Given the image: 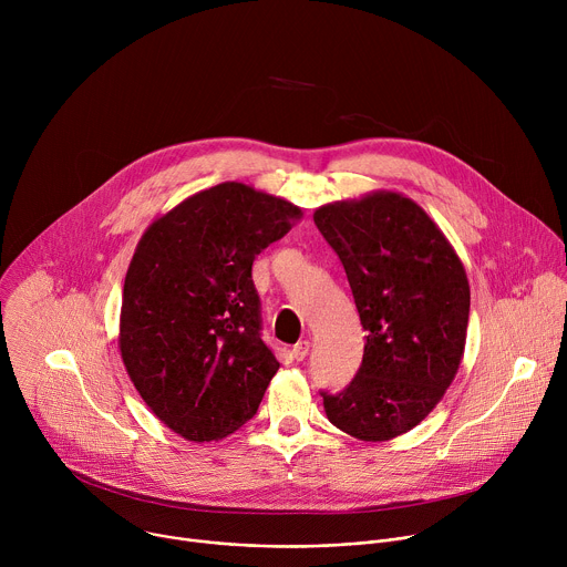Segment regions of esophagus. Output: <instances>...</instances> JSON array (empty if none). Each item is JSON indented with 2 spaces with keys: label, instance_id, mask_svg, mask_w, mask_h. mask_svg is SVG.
<instances>
[{
  "label": "esophagus",
  "instance_id": "34e87169",
  "mask_svg": "<svg viewBox=\"0 0 567 567\" xmlns=\"http://www.w3.org/2000/svg\"><path fill=\"white\" fill-rule=\"evenodd\" d=\"M307 354H309V341H298V343L291 348V357H293L296 361H302Z\"/></svg>",
  "mask_w": 567,
  "mask_h": 567
}]
</instances>
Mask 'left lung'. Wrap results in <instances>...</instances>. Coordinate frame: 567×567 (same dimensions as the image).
I'll return each mask as SVG.
<instances>
[{
    "label": "left lung",
    "mask_w": 567,
    "mask_h": 567,
    "mask_svg": "<svg viewBox=\"0 0 567 567\" xmlns=\"http://www.w3.org/2000/svg\"><path fill=\"white\" fill-rule=\"evenodd\" d=\"M313 224L346 269L368 334L354 379L341 392L320 390L322 406L352 437H396L435 409L460 368L464 267L435 221L396 193L320 206Z\"/></svg>",
    "instance_id": "obj_1"
}]
</instances>
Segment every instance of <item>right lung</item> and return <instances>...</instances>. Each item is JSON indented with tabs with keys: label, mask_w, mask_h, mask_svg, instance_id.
Here are the masks:
<instances>
[{
	"label": "right lung",
	"mask_w": 567,
	"mask_h": 567,
	"mask_svg": "<svg viewBox=\"0 0 567 567\" xmlns=\"http://www.w3.org/2000/svg\"><path fill=\"white\" fill-rule=\"evenodd\" d=\"M300 208L251 186L202 190L143 233L121 307V357L138 394L193 442L247 424L280 363L262 341L256 256Z\"/></svg>",
	"instance_id": "obj_1"
}]
</instances>
